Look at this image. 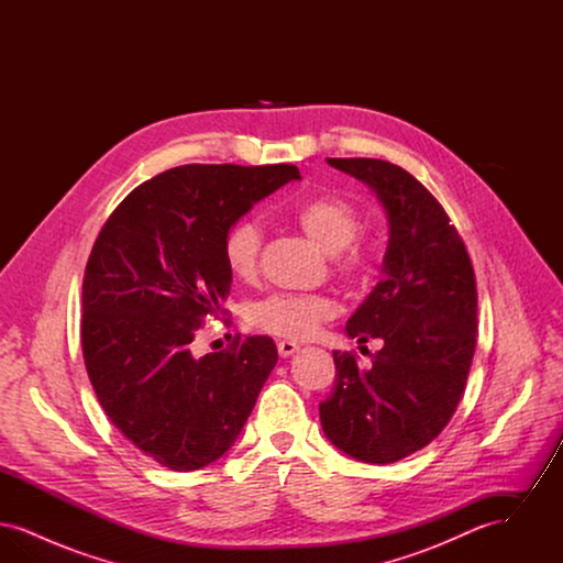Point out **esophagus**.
<instances>
[{
	"instance_id": "1",
	"label": "esophagus",
	"mask_w": 563,
	"mask_h": 563,
	"mask_svg": "<svg viewBox=\"0 0 563 563\" xmlns=\"http://www.w3.org/2000/svg\"><path fill=\"white\" fill-rule=\"evenodd\" d=\"M276 346H278V354H280V356H283V358H287V356H291V354H294V352H297V350H299V346H297V344H295V342H289V340H280V342H278V344H276Z\"/></svg>"
}]
</instances>
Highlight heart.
Here are the masks:
<instances>
[{"instance_id":"obj_1","label":"heart","mask_w":563,"mask_h":563,"mask_svg":"<svg viewBox=\"0 0 563 563\" xmlns=\"http://www.w3.org/2000/svg\"><path fill=\"white\" fill-rule=\"evenodd\" d=\"M297 228L324 253L335 255V272L356 280L369 268L372 255L365 244L356 241L361 232L358 209L338 194H317L299 202L291 211ZM264 234L262 228L251 221H236L223 236L221 255L228 272L249 283L257 276ZM335 308L331 299L322 295L274 294L253 303L249 322L257 329L285 340H308L322 322L333 319Z\"/></svg>"}]
</instances>
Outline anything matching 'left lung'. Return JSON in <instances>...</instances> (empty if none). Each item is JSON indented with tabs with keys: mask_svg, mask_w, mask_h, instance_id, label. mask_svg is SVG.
<instances>
[{
	"mask_svg": "<svg viewBox=\"0 0 563 563\" xmlns=\"http://www.w3.org/2000/svg\"><path fill=\"white\" fill-rule=\"evenodd\" d=\"M365 181L390 225L384 278L352 314L358 344L382 342L372 367L333 352L335 386L319 407L327 439L372 464L427 448L464 395L477 344V285L468 251L439 200L413 175L377 158H327Z\"/></svg>",
	"mask_w": 563,
	"mask_h": 563,
	"instance_id": "obj_1",
	"label": "left lung"
}]
</instances>
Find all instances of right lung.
<instances>
[{
  "mask_svg": "<svg viewBox=\"0 0 563 563\" xmlns=\"http://www.w3.org/2000/svg\"><path fill=\"white\" fill-rule=\"evenodd\" d=\"M294 164H184L134 188L92 244L81 285V352L111 424L170 471H196L241 434L278 361L266 335L191 354L230 294L221 242Z\"/></svg>",
  "mask_w": 563,
  "mask_h": 563,
  "instance_id": "add662e5",
  "label": "right lung"
}]
</instances>
